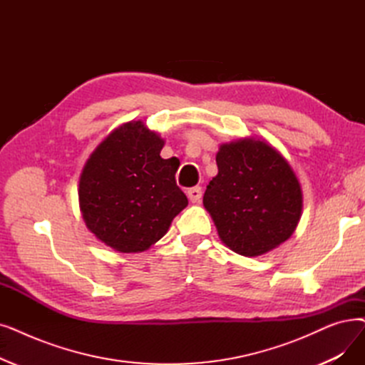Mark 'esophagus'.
<instances>
[{
    "label": "esophagus",
    "mask_w": 365,
    "mask_h": 365,
    "mask_svg": "<svg viewBox=\"0 0 365 365\" xmlns=\"http://www.w3.org/2000/svg\"><path fill=\"white\" fill-rule=\"evenodd\" d=\"M187 198L191 200V202H200L201 195H202V189L200 186H194L191 189H187Z\"/></svg>",
    "instance_id": "34e87169"
}]
</instances>
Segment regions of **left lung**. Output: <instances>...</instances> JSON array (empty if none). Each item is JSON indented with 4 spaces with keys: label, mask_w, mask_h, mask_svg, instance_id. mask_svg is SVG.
Returning a JSON list of instances; mask_svg holds the SVG:
<instances>
[{
    "label": "left lung",
    "mask_w": 365,
    "mask_h": 365,
    "mask_svg": "<svg viewBox=\"0 0 365 365\" xmlns=\"http://www.w3.org/2000/svg\"><path fill=\"white\" fill-rule=\"evenodd\" d=\"M217 174L202 204L219 239L243 257H259L295 231L303 192L288 161L264 140L242 138L220 145Z\"/></svg>",
    "instance_id": "obj_1"
}]
</instances>
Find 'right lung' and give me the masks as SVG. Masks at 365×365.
<instances>
[{
    "instance_id": "add662e5",
    "label": "right lung",
    "mask_w": 365,
    "mask_h": 365,
    "mask_svg": "<svg viewBox=\"0 0 365 365\" xmlns=\"http://www.w3.org/2000/svg\"><path fill=\"white\" fill-rule=\"evenodd\" d=\"M164 140L141 120L110 133L86 161L78 204L88 230L112 249L143 252L187 205L178 164L163 160Z\"/></svg>"
}]
</instances>
